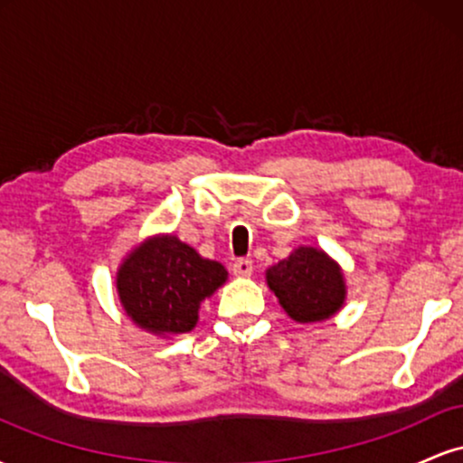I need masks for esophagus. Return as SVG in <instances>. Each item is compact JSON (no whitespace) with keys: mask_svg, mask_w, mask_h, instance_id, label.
I'll list each match as a JSON object with an SVG mask.
<instances>
[{"mask_svg":"<svg viewBox=\"0 0 463 463\" xmlns=\"http://www.w3.org/2000/svg\"><path fill=\"white\" fill-rule=\"evenodd\" d=\"M252 261L250 259H239V261L232 263V274L239 276V279H248L252 274Z\"/></svg>","mask_w":463,"mask_h":463,"instance_id":"34e87169","label":"esophagus"}]
</instances>
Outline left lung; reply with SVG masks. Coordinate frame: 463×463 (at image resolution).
Instances as JSON below:
<instances>
[{
	"instance_id": "8db88e82",
	"label": "left lung",
	"mask_w": 463,
	"mask_h": 463,
	"mask_svg": "<svg viewBox=\"0 0 463 463\" xmlns=\"http://www.w3.org/2000/svg\"><path fill=\"white\" fill-rule=\"evenodd\" d=\"M265 280L287 316L298 324L324 322L346 302L344 269L322 248L298 246L265 272Z\"/></svg>"
}]
</instances>
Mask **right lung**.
<instances>
[{"label":"right lung","instance_id":"add662e5","mask_svg":"<svg viewBox=\"0 0 463 463\" xmlns=\"http://www.w3.org/2000/svg\"><path fill=\"white\" fill-rule=\"evenodd\" d=\"M226 279L224 265L200 257L176 235H154L126 254L115 285L126 316L137 326L156 337H172L194 331L200 305Z\"/></svg>","mask_w":463,"mask_h":463}]
</instances>
